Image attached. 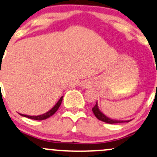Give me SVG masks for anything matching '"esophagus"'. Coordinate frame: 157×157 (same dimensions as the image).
<instances>
[{
	"label": "esophagus",
	"instance_id": "esophagus-1",
	"mask_svg": "<svg viewBox=\"0 0 157 157\" xmlns=\"http://www.w3.org/2000/svg\"><path fill=\"white\" fill-rule=\"evenodd\" d=\"M88 86H89V83H88V82H85V84H83V85H82V87H87Z\"/></svg>",
	"mask_w": 157,
	"mask_h": 157
}]
</instances>
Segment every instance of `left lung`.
Masks as SVG:
<instances>
[{"label":"left lung","mask_w":157,"mask_h":157,"mask_svg":"<svg viewBox=\"0 0 157 157\" xmlns=\"http://www.w3.org/2000/svg\"><path fill=\"white\" fill-rule=\"evenodd\" d=\"M92 111H93V113H94V115H95V117L98 118V119L102 121H104V122H106V123L111 124H118V123H124V122H129L130 121V120H128V121L119 120L118 121V120L112 119V118H108L107 116H106V115H105L104 113H103L99 109V108H98V101L96 102L95 106L92 108Z\"/></svg>","instance_id":"left-lung-1"}]
</instances>
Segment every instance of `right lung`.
<instances>
[{"label":"right lung","instance_id":"right-lung-1","mask_svg":"<svg viewBox=\"0 0 157 157\" xmlns=\"http://www.w3.org/2000/svg\"><path fill=\"white\" fill-rule=\"evenodd\" d=\"M63 96H62V97L59 98V101H58V102L56 103V104H55V106H53L52 109H51V110H49V111L47 112V113H44V114H42V115H27L21 114V113H19V114L21 115V116L26 117V118H30V119H34V120H37V121L44 120V119H46V118H49V117H51V115H53L55 113H56V111H57V109H59L60 105H61V104H62V101H63Z\"/></svg>","mask_w":157,"mask_h":157}]
</instances>
